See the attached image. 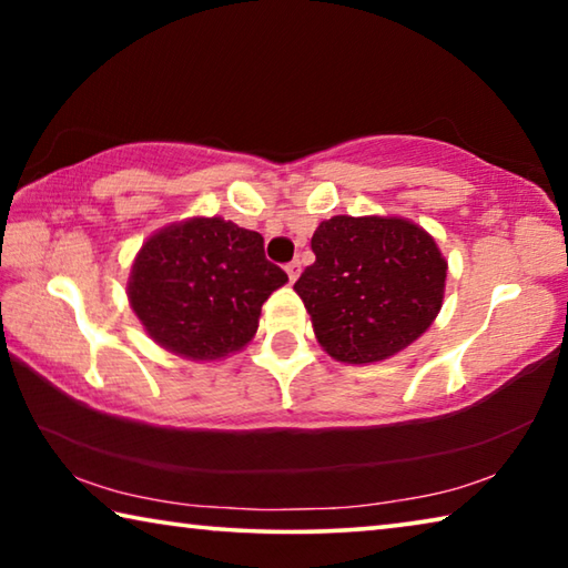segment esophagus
<instances>
[{
  "label": "esophagus",
  "instance_id": "34e87169",
  "mask_svg": "<svg viewBox=\"0 0 568 568\" xmlns=\"http://www.w3.org/2000/svg\"><path fill=\"white\" fill-rule=\"evenodd\" d=\"M285 273H287V277H291V283H295L297 275H301V261L287 263V265H285Z\"/></svg>",
  "mask_w": 568,
  "mask_h": 568
}]
</instances>
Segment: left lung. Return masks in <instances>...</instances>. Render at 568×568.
Segmentation results:
<instances>
[{"label":"left lung","instance_id":"obj_1","mask_svg":"<svg viewBox=\"0 0 568 568\" xmlns=\"http://www.w3.org/2000/svg\"><path fill=\"white\" fill-rule=\"evenodd\" d=\"M311 247L315 263L297 277L295 293L331 358L386 361L436 321L448 263L410 220L335 215L318 225Z\"/></svg>","mask_w":568,"mask_h":568}]
</instances>
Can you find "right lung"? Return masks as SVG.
<instances>
[{"label": "right lung", "instance_id": "right-lung-1", "mask_svg": "<svg viewBox=\"0 0 568 568\" xmlns=\"http://www.w3.org/2000/svg\"><path fill=\"white\" fill-rule=\"evenodd\" d=\"M287 283L263 235L223 217L162 227L134 257L128 297L152 341L190 361H217L253 341L261 307Z\"/></svg>", "mask_w": 568, "mask_h": 568}]
</instances>
